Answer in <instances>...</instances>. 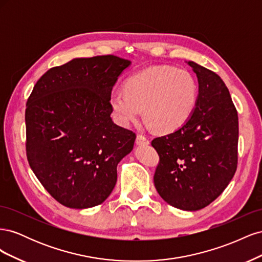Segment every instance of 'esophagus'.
Masks as SVG:
<instances>
[{"instance_id": "obj_1", "label": "esophagus", "mask_w": 262, "mask_h": 262, "mask_svg": "<svg viewBox=\"0 0 262 262\" xmlns=\"http://www.w3.org/2000/svg\"><path fill=\"white\" fill-rule=\"evenodd\" d=\"M136 142H137L138 145H147L149 143V140L146 137L142 136V134H138Z\"/></svg>"}]
</instances>
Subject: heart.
<instances>
[{
  "label": "heart",
  "instance_id": "heart-1",
  "mask_svg": "<svg viewBox=\"0 0 262 262\" xmlns=\"http://www.w3.org/2000/svg\"><path fill=\"white\" fill-rule=\"evenodd\" d=\"M196 99L198 89L191 74L163 66L131 75L124 90L112 93L109 104L121 124L138 120L143 109L146 121L157 131L171 132L190 118Z\"/></svg>",
  "mask_w": 262,
  "mask_h": 262
}]
</instances>
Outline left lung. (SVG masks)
<instances>
[{"label":"left lung","mask_w":262,"mask_h":262,"mask_svg":"<svg viewBox=\"0 0 262 262\" xmlns=\"http://www.w3.org/2000/svg\"><path fill=\"white\" fill-rule=\"evenodd\" d=\"M196 74L199 95L186 123L155 138L160 156L154 185L168 204L185 211L207 207L224 191L238 161V116L222 78L189 61Z\"/></svg>","instance_id":"left-lung-1"}]
</instances>
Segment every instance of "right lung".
Returning <instances> with one entry per match:
<instances>
[{"instance_id":"obj_1","label":"right lung","mask_w":262,"mask_h":262,"mask_svg":"<svg viewBox=\"0 0 262 262\" xmlns=\"http://www.w3.org/2000/svg\"><path fill=\"white\" fill-rule=\"evenodd\" d=\"M131 64L116 55L73 59L39 78L26 104V154L51 196L71 209L104 202L136 133L114 123L109 104Z\"/></svg>"}]
</instances>
